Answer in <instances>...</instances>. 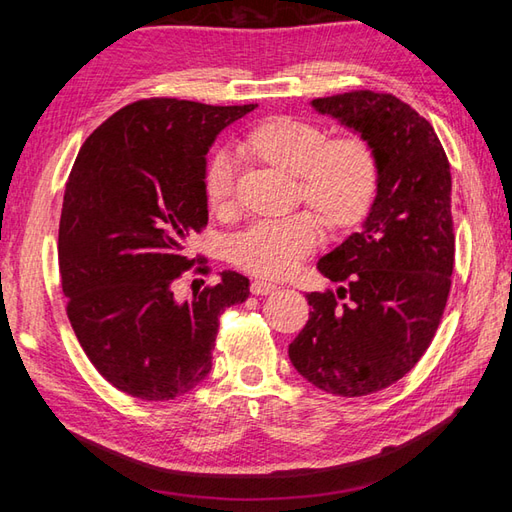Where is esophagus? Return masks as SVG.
<instances>
[{"mask_svg":"<svg viewBox=\"0 0 512 512\" xmlns=\"http://www.w3.org/2000/svg\"><path fill=\"white\" fill-rule=\"evenodd\" d=\"M277 290V286L275 284H270V281H264V279H255L253 284H250V292H253V295H270V292H275Z\"/></svg>","mask_w":512,"mask_h":512,"instance_id":"esophagus-1","label":"esophagus"}]
</instances>
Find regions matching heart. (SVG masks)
<instances>
[{"instance_id": "b5f03b06", "label": "heart", "mask_w": 512, "mask_h": 512, "mask_svg": "<svg viewBox=\"0 0 512 512\" xmlns=\"http://www.w3.org/2000/svg\"><path fill=\"white\" fill-rule=\"evenodd\" d=\"M244 147L270 165L299 178V195L328 224H356L374 200L378 160L374 147L361 136L330 138L310 121L275 116L250 129ZM239 160L235 151L215 149L204 169V193L213 211L231 209ZM323 220L299 211L279 220H259L231 244V259L248 273L281 279L323 242Z\"/></svg>"}]
</instances>
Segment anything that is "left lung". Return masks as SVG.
Segmentation results:
<instances>
[{
    "label": "left lung",
    "instance_id": "obj_1",
    "mask_svg": "<svg viewBox=\"0 0 512 512\" xmlns=\"http://www.w3.org/2000/svg\"><path fill=\"white\" fill-rule=\"evenodd\" d=\"M312 107L374 147L378 189L363 231L319 262L341 288L306 295L310 319L288 356L314 387L356 398L411 372L436 336L455 259L451 167L431 123L394 94L354 90Z\"/></svg>",
    "mask_w": 512,
    "mask_h": 512
}]
</instances>
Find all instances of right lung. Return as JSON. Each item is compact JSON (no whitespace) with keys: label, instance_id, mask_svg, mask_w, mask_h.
Segmentation results:
<instances>
[{"label":"right lung","instance_id":"add662e5","mask_svg":"<svg viewBox=\"0 0 512 512\" xmlns=\"http://www.w3.org/2000/svg\"><path fill=\"white\" fill-rule=\"evenodd\" d=\"M255 107L136 101L74 160L59 222L65 310L96 372L127 396L171 400L200 385L220 314L250 295L233 270L191 299L178 297V281L195 266L189 239L209 222L206 151Z\"/></svg>","mask_w":512,"mask_h":512}]
</instances>
